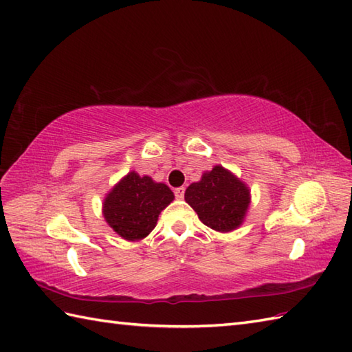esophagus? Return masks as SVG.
Here are the masks:
<instances>
[{
  "mask_svg": "<svg viewBox=\"0 0 352 352\" xmlns=\"http://www.w3.org/2000/svg\"><path fill=\"white\" fill-rule=\"evenodd\" d=\"M174 193H175V198L177 199H183L184 198V188H177L174 190Z\"/></svg>",
  "mask_w": 352,
  "mask_h": 352,
  "instance_id": "obj_1",
  "label": "esophagus"
}]
</instances>
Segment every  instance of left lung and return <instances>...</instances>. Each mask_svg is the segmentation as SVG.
I'll use <instances>...</instances> for the list:
<instances>
[{
  "label": "left lung",
  "instance_id": "obj_1",
  "mask_svg": "<svg viewBox=\"0 0 352 352\" xmlns=\"http://www.w3.org/2000/svg\"><path fill=\"white\" fill-rule=\"evenodd\" d=\"M184 199L204 226L230 233L243 223L251 204V190L233 172L216 164L186 189Z\"/></svg>",
  "mask_w": 352,
  "mask_h": 352
}]
</instances>
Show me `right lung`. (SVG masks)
Masks as SVG:
<instances>
[{
  "label": "right lung",
  "mask_w": 352,
  "mask_h": 352,
  "mask_svg": "<svg viewBox=\"0 0 352 352\" xmlns=\"http://www.w3.org/2000/svg\"><path fill=\"white\" fill-rule=\"evenodd\" d=\"M174 198V192L164 183L131 170L104 198L102 216L118 236L138 242L151 233L159 214Z\"/></svg>",
  "instance_id": "right-lung-1"
}]
</instances>
